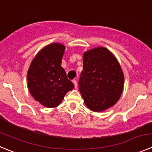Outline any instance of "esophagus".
I'll list each match as a JSON object with an SVG mask.
<instances>
[{"instance_id": "esophagus-1", "label": "esophagus", "mask_w": 152, "mask_h": 152, "mask_svg": "<svg viewBox=\"0 0 152 152\" xmlns=\"http://www.w3.org/2000/svg\"><path fill=\"white\" fill-rule=\"evenodd\" d=\"M73 83L74 84V87L77 88L78 84H77V82H76V80H73Z\"/></svg>"}]
</instances>
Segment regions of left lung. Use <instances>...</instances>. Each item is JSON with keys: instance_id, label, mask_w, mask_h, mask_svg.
Segmentation results:
<instances>
[{"instance_id": "left-lung-1", "label": "left lung", "mask_w": 152, "mask_h": 152, "mask_svg": "<svg viewBox=\"0 0 152 152\" xmlns=\"http://www.w3.org/2000/svg\"><path fill=\"white\" fill-rule=\"evenodd\" d=\"M122 69L115 55L105 47L83 54V70L79 89L88 108L103 112L114 106L124 88Z\"/></svg>"}]
</instances>
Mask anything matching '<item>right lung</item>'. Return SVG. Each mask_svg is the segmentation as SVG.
<instances>
[{"mask_svg": "<svg viewBox=\"0 0 152 152\" xmlns=\"http://www.w3.org/2000/svg\"><path fill=\"white\" fill-rule=\"evenodd\" d=\"M64 51L63 44H49L37 54L28 69V90L35 100L47 108L58 106L74 88L61 66Z\"/></svg>", "mask_w": 152, "mask_h": 152, "instance_id": "right-lung-1", "label": "right lung"}]
</instances>
